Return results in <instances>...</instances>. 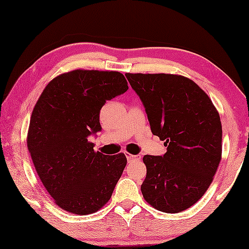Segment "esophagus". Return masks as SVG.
<instances>
[{
  "mask_svg": "<svg viewBox=\"0 0 249 249\" xmlns=\"http://www.w3.org/2000/svg\"><path fill=\"white\" fill-rule=\"evenodd\" d=\"M125 156H127V160H128L129 163H131V162H134V161H139V160H141V156L129 154V153H127V154H125Z\"/></svg>",
  "mask_w": 249,
  "mask_h": 249,
  "instance_id": "esophagus-1",
  "label": "esophagus"
}]
</instances>
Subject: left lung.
Returning a JSON list of instances; mask_svg holds the SVG:
<instances>
[{"instance_id": "1", "label": "left lung", "mask_w": 249, "mask_h": 249, "mask_svg": "<svg viewBox=\"0 0 249 249\" xmlns=\"http://www.w3.org/2000/svg\"><path fill=\"white\" fill-rule=\"evenodd\" d=\"M145 107L163 156L145 155L141 187L146 202L165 213L182 212L209 189L222 155L219 112L189 78L171 73H125Z\"/></svg>"}]
</instances>
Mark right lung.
<instances>
[{"mask_svg": "<svg viewBox=\"0 0 249 249\" xmlns=\"http://www.w3.org/2000/svg\"><path fill=\"white\" fill-rule=\"evenodd\" d=\"M127 89L118 71L77 69L54 78L40 94L27 146L40 181L60 209L87 215L110 200L127 158L95 152L87 138L102 129V107Z\"/></svg>", "mask_w": 249, "mask_h": 249, "instance_id": "1", "label": "right lung"}]
</instances>
